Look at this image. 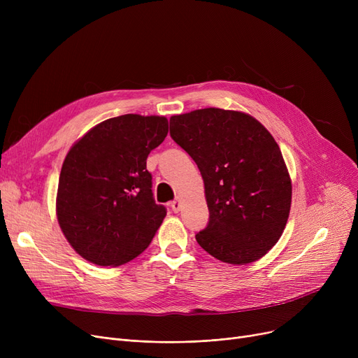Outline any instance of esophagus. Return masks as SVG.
I'll return each mask as SVG.
<instances>
[{"label": "esophagus", "instance_id": "obj_1", "mask_svg": "<svg viewBox=\"0 0 358 358\" xmlns=\"http://www.w3.org/2000/svg\"><path fill=\"white\" fill-rule=\"evenodd\" d=\"M171 209H173L176 213H178V212L181 210V200H180L178 197L171 203Z\"/></svg>", "mask_w": 358, "mask_h": 358}]
</instances>
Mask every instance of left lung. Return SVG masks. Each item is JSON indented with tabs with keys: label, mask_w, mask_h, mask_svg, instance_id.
<instances>
[{
	"label": "left lung",
	"mask_w": 358,
	"mask_h": 358,
	"mask_svg": "<svg viewBox=\"0 0 358 358\" xmlns=\"http://www.w3.org/2000/svg\"><path fill=\"white\" fill-rule=\"evenodd\" d=\"M169 135L204 181L210 216L196 235L199 245L228 264L264 257L283 234L292 204V180L270 131L247 113L209 107L173 116Z\"/></svg>",
	"instance_id": "obj_1"
}]
</instances>
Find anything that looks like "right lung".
I'll use <instances>...</instances> for the list:
<instances>
[{
  "label": "right lung",
  "mask_w": 358,
  "mask_h": 358,
  "mask_svg": "<svg viewBox=\"0 0 358 358\" xmlns=\"http://www.w3.org/2000/svg\"><path fill=\"white\" fill-rule=\"evenodd\" d=\"M168 134L164 116L107 119L72 145L62 164L56 216L71 247L92 264L138 257L166 215L152 193L149 152Z\"/></svg>",
  "instance_id": "add662e5"
}]
</instances>
